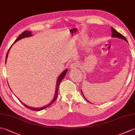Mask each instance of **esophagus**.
I'll return each mask as SVG.
<instances>
[{
	"instance_id": "34e87169",
	"label": "esophagus",
	"mask_w": 135,
	"mask_h": 135,
	"mask_svg": "<svg viewBox=\"0 0 135 135\" xmlns=\"http://www.w3.org/2000/svg\"><path fill=\"white\" fill-rule=\"evenodd\" d=\"M78 66H79V64H78V62H73V63H72V64H71V65H70V68L71 69H72V70H75V69H76V68H78Z\"/></svg>"
}]
</instances>
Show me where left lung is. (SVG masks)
Segmentation results:
<instances>
[{
  "label": "left lung",
  "instance_id": "obj_1",
  "mask_svg": "<svg viewBox=\"0 0 135 135\" xmlns=\"http://www.w3.org/2000/svg\"><path fill=\"white\" fill-rule=\"evenodd\" d=\"M111 31H112V35H111V36L112 37H113V38H119V39H123V40H124V41H125L126 42H128V41H127V39L125 38V37L124 36H123L122 34H121L120 33H119V32H117V31H115V30L114 29V28H113V27H111ZM81 93L82 94V95L84 96V97H85H85L84 96V94H83V93H82V91L81 90ZM86 99V98H85ZM86 100L88 102H89L88 101V100L86 99ZM89 103H90V102H89Z\"/></svg>",
  "mask_w": 135,
  "mask_h": 135
}]
</instances>
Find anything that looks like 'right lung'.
I'll use <instances>...</instances> for the list:
<instances>
[{
    "label": "right lung",
    "mask_w": 135,
    "mask_h": 135,
    "mask_svg": "<svg viewBox=\"0 0 135 135\" xmlns=\"http://www.w3.org/2000/svg\"><path fill=\"white\" fill-rule=\"evenodd\" d=\"M32 32H31V31H24L23 32H22V33L20 34V35H19V36L18 37V38H17V39L15 41V42H14V43L17 42L18 41H19V40L21 39L22 38H27V37H30V36H32ZM13 45L11 46V47H10L9 49H8V52L7 53V55H6V61H7V57H8V52H9V51L10 50V49L11 47V46H12ZM67 71H68V69H66L64 71H62V72L61 73V74L59 76L58 78H57V81H56V90H55V94H54V97L53 99H52V100H51V102L49 103V104H47L46 105H45L44 107H41V108H34V107H30V106H28L26 104H25L24 103H23L22 102H21L22 103V104H23L25 107H27L28 108L30 109V110H33V111H41V110H44V109L47 108V107H49V106L50 105L52 104V103H54V102L55 101V100H56L57 97V95H58V89H59V85L60 84V82H61L62 80L64 79V76H65L66 74L67 73ZM19 100V99H18Z\"/></svg>",
    "instance_id": "right-lung-1"
}]
</instances>
